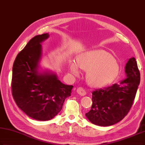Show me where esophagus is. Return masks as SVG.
I'll return each mask as SVG.
<instances>
[{
	"label": "esophagus",
	"mask_w": 145,
	"mask_h": 145,
	"mask_svg": "<svg viewBox=\"0 0 145 145\" xmlns=\"http://www.w3.org/2000/svg\"><path fill=\"white\" fill-rule=\"evenodd\" d=\"M77 93L82 96H85L86 95V91L85 90L84 88L82 87H79L77 88Z\"/></svg>",
	"instance_id": "esophagus-1"
}]
</instances>
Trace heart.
Here are the masks:
<instances>
[{"label": "heart", "mask_w": 145, "mask_h": 145, "mask_svg": "<svg viewBox=\"0 0 145 145\" xmlns=\"http://www.w3.org/2000/svg\"><path fill=\"white\" fill-rule=\"evenodd\" d=\"M79 68L87 71V82L95 88L110 84L120 72V67L114 57L103 50H90L80 54L77 58V64L71 62L69 70L72 74L78 76Z\"/></svg>", "instance_id": "1"}]
</instances>
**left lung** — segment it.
I'll list each match as a JSON object with an SVG mask.
<instances>
[{
  "mask_svg": "<svg viewBox=\"0 0 145 145\" xmlns=\"http://www.w3.org/2000/svg\"><path fill=\"white\" fill-rule=\"evenodd\" d=\"M126 78L104 89L92 92V105L85 114L91 123L99 126H110L121 121L133 105L140 83V73L134 57L125 66Z\"/></svg>",
  "mask_w": 145,
  "mask_h": 145,
  "instance_id": "obj_1",
  "label": "left lung"
}]
</instances>
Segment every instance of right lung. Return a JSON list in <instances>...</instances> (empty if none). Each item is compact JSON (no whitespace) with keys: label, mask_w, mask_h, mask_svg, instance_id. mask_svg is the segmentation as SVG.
<instances>
[{"label":"right lung","mask_w":145,"mask_h":145,"mask_svg":"<svg viewBox=\"0 0 145 145\" xmlns=\"http://www.w3.org/2000/svg\"><path fill=\"white\" fill-rule=\"evenodd\" d=\"M49 35L46 33L30 39L12 66L11 88L15 103L27 116L40 121L54 118L73 88L61 82L53 71H40L41 43Z\"/></svg>","instance_id":"1"}]
</instances>
